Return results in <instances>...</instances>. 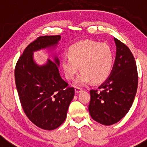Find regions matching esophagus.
I'll use <instances>...</instances> for the list:
<instances>
[{
  "label": "esophagus",
  "instance_id": "34e87169",
  "mask_svg": "<svg viewBox=\"0 0 147 147\" xmlns=\"http://www.w3.org/2000/svg\"><path fill=\"white\" fill-rule=\"evenodd\" d=\"M82 91V89L81 88H75V93L77 94V93H80V92Z\"/></svg>",
  "mask_w": 147,
  "mask_h": 147
}]
</instances>
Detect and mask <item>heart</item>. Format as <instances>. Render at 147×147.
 I'll return each mask as SVG.
<instances>
[{
  "label": "heart",
  "mask_w": 147,
  "mask_h": 147,
  "mask_svg": "<svg viewBox=\"0 0 147 147\" xmlns=\"http://www.w3.org/2000/svg\"><path fill=\"white\" fill-rule=\"evenodd\" d=\"M68 57L62 59V67L67 80L76 78V86H84L90 82L102 83L108 79L114 65V54L108 45L92 40H85L72 45L67 51Z\"/></svg>",
  "instance_id": "obj_1"
}]
</instances>
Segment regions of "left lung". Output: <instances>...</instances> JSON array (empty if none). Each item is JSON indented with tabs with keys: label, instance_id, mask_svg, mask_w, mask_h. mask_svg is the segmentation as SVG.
Segmentation results:
<instances>
[{
	"label": "left lung",
	"instance_id": "obj_1",
	"mask_svg": "<svg viewBox=\"0 0 147 147\" xmlns=\"http://www.w3.org/2000/svg\"><path fill=\"white\" fill-rule=\"evenodd\" d=\"M116 54L113 69L107 80L91 90L88 107L90 115L104 125L117 123L128 113L138 88V71L132 52L120 40L114 38Z\"/></svg>",
	"mask_w": 147,
	"mask_h": 147
}]
</instances>
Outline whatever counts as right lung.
Instances as JSON below:
<instances>
[{"label": "right lung", "mask_w": 147, "mask_h": 147, "mask_svg": "<svg viewBox=\"0 0 147 147\" xmlns=\"http://www.w3.org/2000/svg\"><path fill=\"white\" fill-rule=\"evenodd\" d=\"M60 35L41 36L26 48L17 62L15 83L23 111L29 120L41 129L53 130L65 121L74 88H67L59 71V60L53 53V60L38 65L34 52L57 46Z\"/></svg>", "instance_id": "add662e5"}]
</instances>
